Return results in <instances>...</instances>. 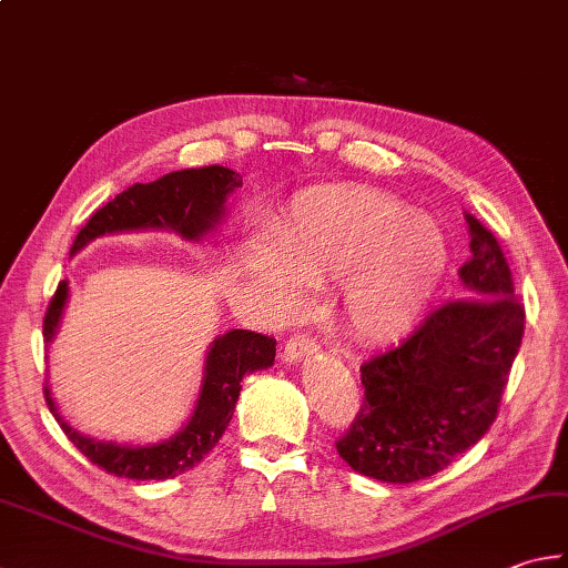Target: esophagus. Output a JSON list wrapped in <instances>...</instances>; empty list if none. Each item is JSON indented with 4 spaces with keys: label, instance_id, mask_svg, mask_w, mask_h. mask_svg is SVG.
Segmentation results:
<instances>
[{
    "label": "esophagus",
    "instance_id": "obj_1",
    "mask_svg": "<svg viewBox=\"0 0 568 568\" xmlns=\"http://www.w3.org/2000/svg\"><path fill=\"white\" fill-rule=\"evenodd\" d=\"M316 351H318L316 338H312L308 334H294V336H288L286 346H284V361L296 363L306 356H314Z\"/></svg>",
    "mask_w": 568,
    "mask_h": 568
}]
</instances>
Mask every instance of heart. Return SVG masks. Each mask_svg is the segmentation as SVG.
Returning <instances> with one entry per match:
<instances>
[{"label": "heart", "instance_id": "heart-1", "mask_svg": "<svg viewBox=\"0 0 568 568\" xmlns=\"http://www.w3.org/2000/svg\"><path fill=\"white\" fill-rule=\"evenodd\" d=\"M274 242L254 240L250 264L276 306L296 308L298 281L338 284L341 318L368 344L408 334L447 270L443 230L378 190L308 192L276 224Z\"/></svg>", "mask_w": 568, "mask_h": 568}]
</instances>
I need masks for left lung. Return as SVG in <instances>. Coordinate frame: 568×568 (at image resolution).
Returning a JSON list of instances; mask_svg holds the SVG:
<instances>
[{
    "mask_svg": "<svg viewBox=\"0 0 568 568\" xmlns=\"http://www.w3.org/2000/svg\"><path fill=\"white\" fill-rule=\"evenodd\" d=\"M469 294L427 314L408 338L361 366L363 403L336 440L356 473L408 485L433 477L497 420L524 336V304L501 244L465 212Z\"/></svg>",
    "mask_w": 568,
    "mask_h": 568,
    "instance_id": "1",
    "label": "left lung"
}]
</instances>
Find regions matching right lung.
Segmentation results:
<instances>
[{"label": "right lung", "instance_id": "1", "mask_svg": "<svg viewBox=\"0 0 568 568\" xmlns=\"http://www.w3.org/2000/svg\"><path fill=\"white\" fill-rule=\"evenodd\" d=\"M234 187H242V175L222 165L175 170V173L158 178L153 183H135L93 212L73 240L71 254L105 232L141 227H168L187 240H195L202 232L212 230V224L220 220L224 200ZM63 304H67V282H59L44 314L47 344L59 326ZM274 356V336L256 334V331L247 328H234L220 336L207 353L205 383H202L197 408L192 413L190 423L170 440L151 447H121L89 440V437L71 430V425L59 415L47 385L44 398L53 417L61 423V430L93 465L115 477L168 479L195 467L217 445L232 420L234 405H237L242 390V378L252 371L270 368Z\"/></svg>", "mask_w": 568, "mask_h": 568}]
</instances>
